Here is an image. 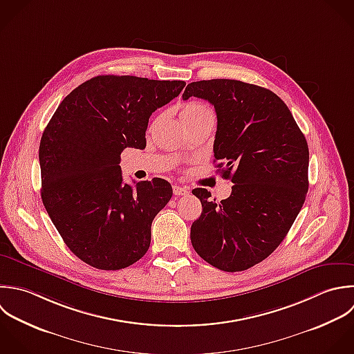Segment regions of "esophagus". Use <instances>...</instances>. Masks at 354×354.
<instances>
[{"mask_svg": "<svg viewBox=\"0 0 354 354\" xmlns=\"http://www.w3.org/2000/svg\"><path fill=\"white\" fill-rule=\"evenodd\" d=\"M172 189H174V194L175 196H186V194H189V189L187 187H182V186L175 185Z\"/></svg>", "mask_w": 354, "mask_h": 354, "instance_id": "obj_1", "label": "esophagus"}]
</instances>
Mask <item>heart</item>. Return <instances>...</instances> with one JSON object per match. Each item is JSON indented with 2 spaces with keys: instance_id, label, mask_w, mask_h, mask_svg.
Listing matches in <instances>:
<instances>
[{
  "instance_id": "heart-1",
  "label": "heart",
  "mask_w": 354,
  "mask_h": 354,
  "mask_svg": "<svg viewBox=\"0 0 354 354\" xmlns=\"http://www.w3.org/2000/svg\"><path fill=\"white\" fill-rule=\"evenodd\" d=\"M209 110L204 103H200V102H196V100H190V102H186L182 104L180 107V117H182V121L185 120H189V118H193L204 111Z\"/></svg>"
}]
</instances>
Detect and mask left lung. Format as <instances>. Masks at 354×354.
<instances>
[{
	"instance_id": "left-lung-1",
	"label": "left lung",
	"mask_w": 354,
	"mask_h": 354,
	"mask_svg": "<svg viewBox=\"0 0 354 354\" xmlns=\"http://www.w3.org/2000/svg\"><path fill=\"white\" fill-rule=\"evenodd\" d=\"M214 104V156L234 183L221 203L194 189L203 212L193 222L196 252L223 272H241L266 259L286 239L309 187V147L287 104L272 91L237 80L190 82L182 97Z\"/></svg>"
}]
</instances>
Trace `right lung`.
I'll use <instances>...</instances> for the list:
<instances>
[{
  "mask_svg": "<svg viewBox=\"0 0 354 354\" xmlns=\"http://www.w3.org/2000/svg\"><path fill=\"white\" fill-rule=\"evenodd\" d=\"M185 81L97 75L59 104L39 142L41 198L70 251L100 270H120L149 250L151 222L172 197L169 182L122 183L121 151L145 149L153 111Z\"/></svg>",
  "mask_w": 354,
  "mask_h": 354,
  "instance_id": "add662e5",
  "label": "right lung"
}]
</instances>
